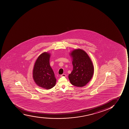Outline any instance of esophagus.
<instances>
[{"instance_id": "esophagus-1", "label": "esophagus", "mask_w": 129, "mask_h": 129, "mask_svg": "<svg viewBox=\"0 0 129 129\" xmlns=\"http://www.w3.org/2000/svg\"><path fill=\"white\" fill-rule=\"evenodd\" d=\"M66 74H61V77H66Z\"/></svg>"}]
</instances>
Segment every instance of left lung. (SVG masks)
<instances>
[{
    "label": "left lung",
    "mask_w": 129,
    "mask_h": 129,
    "mask_svg": "<svg viewBox=\"0 0 129 129\" xmlns=\"http://www.w3.org/2000/svg\"><path fill=\"white\" fill-rule=\"evenodd\" d=\"M70 54L73 60V69L69 75V79L74 86H84L93 77L94 68L92 62L86 52L81 49H75Z\"/></svg>",
    "instance_id": "1"
}]
</instances>
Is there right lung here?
I'll list each match as a JSON object with an SVG mask.
<instances>
[{
	"instance_id": "1",
	"label": "right lung",
	"mask_w": 129,
	"mask_h": 129,
	"mask_svg": "<svg viewBox=\"0 0 129 129\" xmlns=\"http://www.w3.org/2000/svg\"><path fill=\"white\" fill-rule=\"evenodd\" d=\"M50 54L47 52L40 55L33 71V77L36 84L46 89L53 88L56 82L53 71L50 65Z\"/></svg>"
}]
</instances>
